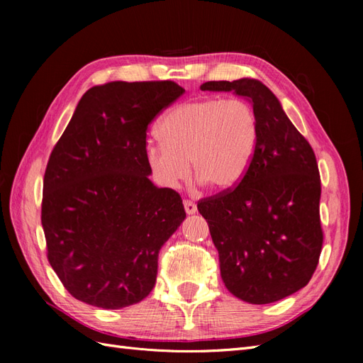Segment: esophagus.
<instances>
[{"mask_svg":"<svg viewBox=\"0 0 363 363\" xmlns=\"http://www.w3.org/2000/svg\"><path fill=\"white\" fill-rule=\"evenodd\" d=\"M183 206H184V211H186V213H188V215H192V213L196 212V204L194 201H191V200H184Z\"/></svg>","mask_w":363,"mask_h":363,"instance_id":"1","label":"esophagus"}]
</instances>
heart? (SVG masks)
Masks as SVG:
<instances>
[{"label":"heart","mask_w":363,"mask_h":363,"mask_svg":"<svg viewBox=\"0 0 363 363\" xmlns=\"http://www.w3.org/2000/svg\"><path fill=\"white\" fill-rule=\"evenodd\" d=\"M163 144L145 159L159 184L172 188L194 175L207 188L227 191L245 177L257 147V118L244 100L201 98L175 106L159 125Z\"/></svg>","instance_id":"1"}]
</instances>
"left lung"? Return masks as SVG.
Wrapping results in <instances>:
<instances>
[{
  "instance_id": "left-lung-1",
  "label": "left lung",
  "mask_w": 363,
  "mask_h": 363,
  "mask_svg": "<svg viewBox=\"0 0 363 363\" xmlns=\"http://www.w3.org/2000/svg\"><path fill=\"white\" fill-rule=\"evenodd\" d=\"M200 87L248 98L257 118V147L245 177L196 206L218 250L221 279L247 303L279 301L309 283L321 255V179L315 152L259 80L207 82Z\"/></svg>"
}]
</instances>
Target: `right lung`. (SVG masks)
Returning a JSON list of instances; mask_svg holds the SVG:
<instances>
[{"label":"right lung","mask_w":363,"mask_h":363,"mask_svg":"<svg viewBox=\"0 0 363 363\" xmlns=\"http://www.w3.org/2000/svg\"><path fill=\"white\" fill-rule=\"evenodd\" d=\"M183 92L171 80L94 86L54 145L40 219L50 265L74 298L121 309L155 288L159 251L186 212L148 179L147 130Z\"/></svg>","instance_id":"add662e5"}]
</instances>
